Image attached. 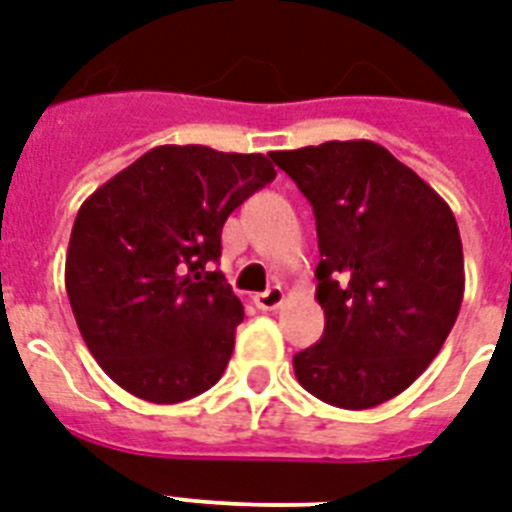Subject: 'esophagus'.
<instances>
[{"label":"esophagus","instance_id":"obj_1","mask_svg":"<svg viewBox=\"0 0 512 512\" xmlns=\"http://www.w3.org/2000/svg\"><path fill=\"white\" fill-rule=\"evenodd\" d=\"M281 302H284V289H281V286H270L265 292L255 294V305L260 307V310H276Z\"/></svg>","mask_w":512,"mask_h":512}]
</instances>
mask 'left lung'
<instances>
[{
	"mask_svg": "<svg viewBox=\"0 0 512 512\" xmlns=\"http://www.w3.org/2000/svg\"><path fill=\"white\" fill-rule=\"evenodd\" d=\"M313 205L321 342L294 355L307 392L344 410L392 400L439 355L463 302L450 205L376 141L270 152Z\"/></svg>",
	"mask_w": 512,
	"mask_h": 512,
	"instance_id": "left-lung-1",
	"label": "left lung"
}]
</instances>
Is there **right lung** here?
Here are the masks:
<instances>
[{
  "instance_id": "1",
  "label": "right lung",
  "mask_w": 512,
  "mask_h": 512,
  "mask_svg": "<svg viewBox=\"0 0 512 512\" xmlns=\"http://www.w3.org/2000/svg\"><path fill=\"white\" fill-rule=\"evenodd\" d=\"M273 178L265 155L165 144L83 202L65 289L83 342L126 392L173 405L223 376L244 307L213 270L220 234Z\"/></svg>"
}]
</instances>
